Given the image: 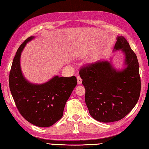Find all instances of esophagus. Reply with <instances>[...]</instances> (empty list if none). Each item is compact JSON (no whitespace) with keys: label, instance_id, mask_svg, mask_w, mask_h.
<instances>
[{"label":"esophagus","instance_id":"esophagus-1","mask_svg":"<svg viewBox=\"0 0 149 149\" xmlns=\"http://www.w3.org/2000/svg\"><path fill=\"white\" fill-rule=\"evenodd\" d=\"M77 84L79 85H81L82 84V79L79 76H77Z\"/></svg>","mask_w":149,"mask_h":149}]
</instances>
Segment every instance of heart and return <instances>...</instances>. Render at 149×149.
Here are the masks:
<instances>
[{
  "label": "heart",
  "instance_id": "b5f03b06",
  "mask_svg": "<svg viewBox=\"0 0 149 149\" xmlns=\"http://www.w3.org/2000/svg\"><path fill=\"white\" fill-rule=\"evenodd\" d=\"M85 54H86V52H85V50H81V51H80L78 52V53H77L76 55H75V56H76L77 58H81L85 56Z\"/></svg>",
  "mask_w": 149,
  "mask_h": 149
}]
</instances>
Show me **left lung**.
Segmentation results:
<instances>
[{"instance_id":"8db88e82","label":"left lung","mask_w":149,"mask_h":149,"mask_svg":"<svg viewBox=\"0 0 149 149\" xmlns=\"http://www.w3.org/2000/svg\"><path fill=\"white\" fill-rule=\"evenodd\" d=\"M116 39L113 52L120 50L123 54L122 68H115L111 58L110 61L100 60L79 71L89 114L100 122L122 119L134 108L140 95L137 57L125 37L117 36Z\"/></svg>"}]
</instances>
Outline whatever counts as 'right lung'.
Returning <instances> with one entry per match:
<instances>
[{
	"instance_id": "obj_1",
	"label": "right lung",
	"mask_w": 149,
	"mask_h": 149,
	"mask_svg": "<svg viewBox=\"0 0 149 149\" xmlns=\"http://www.w3.org/2000/svg\"><path fill=\"white\" fill-rule=\"evenodd\" d=\"M34 38L29 37L17 49L10 72L9 86L22 116L38 127H50L62 117L65 103L77 85V79L75 76L55 75L44 84L29 81L22 73L20 58L26 44Z\"/></svg>"
}]
</instances>
